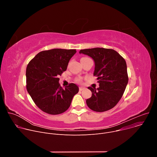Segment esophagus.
I'll use <instances>...</instances> for the list:
<instances>
[{"label":"esophagus","mask_w":157,"mask_h":157,"mask_svg":"<svg viewBox=\"0 0 157 157\" xmlns=\"http://www.w3.org/2000/svg\"><path fill=\"white\" fill-rule=\"evenodd\" d=\"M85 88L84 87H79V91H82V90H84Z\"/></svg>","instance_id":"obj_1"}]
</instances>
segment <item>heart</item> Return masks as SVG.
<instances>
[{
    "mask_svg": "<svg viewBox=\"0 0 157 157\" xmlns=\"http://www.w3.org/2000/svg\"><path fill=\"white\" fill-rule=\"evenodd\" d=\"M88 58H81V59H87ZM82 78H77L76 79V81L77 82H78V83H81L82 82Z\"/></svg>",
    "mask_w": 157,
    "mask_h": 157,
    "instance_id": "1",
    "label": "heart"
}]
</instances>
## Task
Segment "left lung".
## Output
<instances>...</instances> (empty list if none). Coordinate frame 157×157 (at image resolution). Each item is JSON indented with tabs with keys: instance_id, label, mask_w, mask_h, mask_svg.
<instances>
[{
	"instance_id": "8db88e82",
	"label": "left lung",
	"mask_w": 157,
	"mask_h": 157,
	"mask_svg": "<svg viewBox=\"0 0 157 157\" xmlns=\"http://www.w3.org/2000/svg\"><path fill=\"white\" fill-rule=\"evenodd\" d=\"M79 53L91 57L95 62L94 76L99 87H88L92 96L86 100L91 110L102 113L116 105L122 98L127 84L128 75L124 58L116 51L104 48L81 50Z\"/></svg>"
}]
</instances>
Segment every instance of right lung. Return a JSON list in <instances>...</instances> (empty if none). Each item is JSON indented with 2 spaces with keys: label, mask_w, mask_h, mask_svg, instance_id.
Instances as JSON below:
<instances>
[{
  "label": "right lung",
  "mask_w": 157,
  "mask_h": 157,
  "mask_svg": "<svg viewBox=\"0 0 157 157\" xmlns=\"http://www.w3.org/2000/svg\"><path fill=\"white\" fill-rule=\"evenodd\" d=\"M76 50L55 48L38 53L26 69L27 90L36 105L51 115L63 113L71 103L79 87L70 83L64 89L59 84Z\"/></svg>",
  "instance_id": "obj_1"
}]
</instances>
